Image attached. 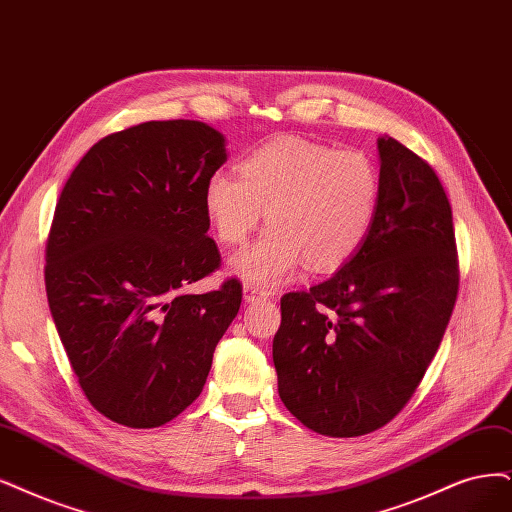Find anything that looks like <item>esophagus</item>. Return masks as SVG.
Wrapping results in <instances>:
<instances>
[{
  "mask_svg": "<svg viewBox=\"0 0 512 512\" xmlns=\"http://www.w3.org/2000/svg\"><path fill=\"white\" fill-rule=\"evenodd\" d=\"M242 297H244V304H255V301H263V299H266L268 293L257 289V287H253V285H244Z\"/></svg>",
  "mask_w": 512,
  "mask_h": 512,
  "instance_id": "obj_1",
  "label": "esophagus"
}]
</instances>
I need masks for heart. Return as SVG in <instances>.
Here are the masks:
<instances>
[{"label":"heart","mask_w":512,"mask_h":512,"mask_svg":"<svg viewBox=\"0 0 512 512\" xmlns=\"http://www.w3.org/2000/svg\"><path fill=\"white\" fill-rule=\"evenodd\" d=\"M382 202L377 164L356 149L299 137L276 139L240 164V177L215 173L204 211L223 244H238L259 221L272 225L232 259L251 285L272 287L310 272H333L365 244Z\"/></svg>","instance_id":"heart-1"}]
</instances>
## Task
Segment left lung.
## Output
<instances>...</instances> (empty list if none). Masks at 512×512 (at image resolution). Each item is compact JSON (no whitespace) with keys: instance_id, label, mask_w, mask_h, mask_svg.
I'll list each match as a JSON object with an SVG mask.
<instances>
[{"instance_id":"8db88e82","label":"left lung","mask_w":512,"mask_h":512,"mask_svg":"<svg viewBox=\"0 0 512 512\" xmlns=\"http://www.w3.org/2000/svg\"><path fill=\"white\" fill-rule=\"evenodd\" d=\"M382 202L358 253L280 299V401L325 437H361L399 413L439 350L458 295L451 206L434 170L377 139Z\"/></svg>"}]
</instances>
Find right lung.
Returning a JSON list of instances; mask_svg holds the SVG:
<instances>
[{
	"instance_id": "obj_1",
	"label": "right lung",
	"mask_w": 512,
	"mask_h": 512,
	"mask_svg": "<svg viewBox=\"0 0 512 512\" xmlns=\"http://www.w3.org/2000/svg\"><path fill=\"white\" fill-rule=\"evenodd\" d=\"M225 137L196 120L145 122L101 139L65 183L46 244V295L90 405L156 428L192 405L242 287L187 293L219 268L204 187Z\"/></svg>"
}]
</instances>
